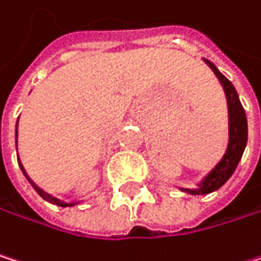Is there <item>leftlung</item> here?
<instances>
[{"mask_svg": "<svg viewBox=\"0 0 261 261\" xmlns=\"http://www.w3.org/2000/svg\"><path fill=\"white\" fill-rule=\"evenodd\" d=\"M202 60L214 71L220 85L224 89V96L227 102V145L221 158L217 161V164L209 172L204 173L199 179H196L190 189L179 187V190L190 193V195H207V193L218 190L235 172L248 144V119H246L243 105H241L240 97L237 94V89L218 71V68L212 62L206 59H202Z\"/></svg>", "mask_w": 261, "mask_h": 261, "instance_id": "left-lung-1", "label": "left lung"}]
</instances>
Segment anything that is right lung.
Masks as SVG:
<instances>
[{
  "label": "right lung",
  "instance_id": "obj_1",
  "mask_svg": "<svg viewBox=\"0 0 261 261\" xmlns=\"http://www.w3.org/2000/svg\"><path fill=\"white\" fill-rule=\"evenodd\" d=\"M20 119V117H18ZM16 126H18V120H16ZM15 126V128H16ZM16 138H18V129H15V144H16ZM18 165H20V169H21V172H23V175L26 176V179L31 182V186L35 189V192L43 198V199H46L47 202H52V204H57V206H60V207H71V206H75V204H79V202H66V201H62L60 198H57V196H54L52 193H49V192H46V190H43L40 186H37L32 179H31V176L28 175V172L24 170V167H23V164H21V161H20V156H18Z\"/></svg>",
  "mask_w": 261,
  "mask_h": 261
}]
</instances>
